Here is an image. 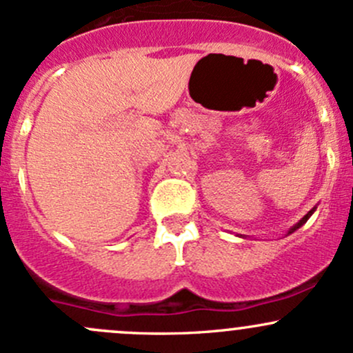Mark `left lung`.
<instances>
[{
	"label": "left lung",
	"instance_id": "1",
	"mask_svg": "<svg viewBox=\"0 0 353 353\" xmlns=\"http://www.w3.org/2000/svg\"><path fill=\"white\" fill-rule=\"evenodd\" d=\"M313 211H315V208H313V209H310V211L307 212V214H305V216H303V218H301V219H300V223H298V224H295V226H293V228H292V230H290V233H288V234H292V233H293V231H296V230H298V228H300V226H303V224H305V223H307V221H308V218H310V216H312V214H313Z\"/></svg>",
	"mask_w": 353,
	"mask_h": 353
}]
</instances>
